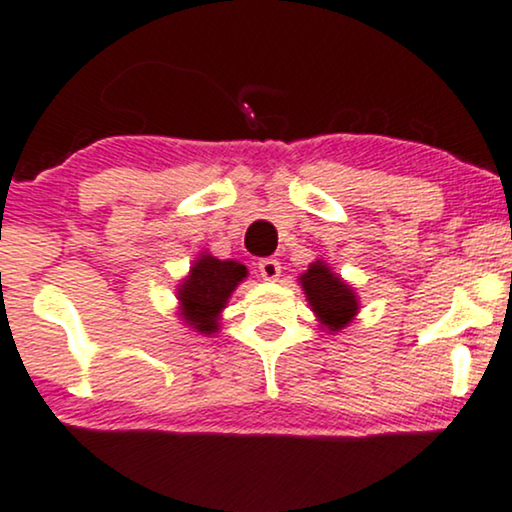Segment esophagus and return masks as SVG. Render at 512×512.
Masks as SVG:
<instances>
[{
	"label": "esophagus",
	"instance_id": "esophagus-1",
	"mask_svg": "<svg viewBox=\"0 0 512 512\" xmlns=\"http://www.w3.org/2000/svg\"><path fill=\"white\" fill-rule=\"evenodd\" d=\"M257 269H260V276L264 281H276L281 276V262L274 260V257H264Z\"/></svg>",
	"mask_w": 512,
	"mask_h": 512
}]
</instances>
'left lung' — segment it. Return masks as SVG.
<instances>
[{"mask_svg":"<svg viewBox=\"0 0 512 512\" xmlns=\"http://www.w3.org/2000/svg\"><path fill=\"white\" fill-rule=\"evenodd\" d=\"M300 288L305 291V300L315 312L322 329L334 331L346 329L360 312V298L348 281H343L324 260H315L307 272L298 276Z\"/></svg>","mask_w":512,"mask_h":512,"instance_id":"8db88e82","label":"left lung"}]
</instances>
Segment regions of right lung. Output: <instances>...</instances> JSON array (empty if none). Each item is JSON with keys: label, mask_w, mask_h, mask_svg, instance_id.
Listing matches in <instances>:
<instances>
[{"label": "right lung", "mask_w": 512, "mask_h": 512, "mask_svg": "<svg viewBox=\"0 0 512 512\" xmlns=\"http://www.w3.org/2000/svg\"><path fill=\"white\" fill-rule=\"evenodd\" d=\"M245 276L248 267L238 260H217L209 252H200L176 288V315L195 334H217L221 312Z\"/></svg>", "instance_id": "1"}]
</instances>
